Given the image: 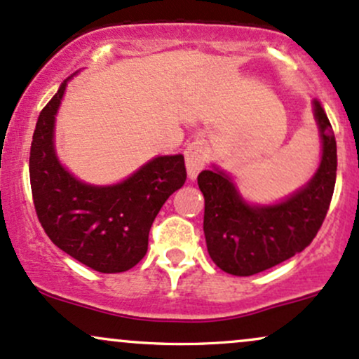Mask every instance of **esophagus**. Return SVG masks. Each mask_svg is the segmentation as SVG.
Instances as JSON below:
<instances>
[{
    "label": "esophagus",
    "instance_id": "obj_1",
    "mask_svg": "<svg viewBox=\"0 0 359 359\" xmlns=\"http://www.w3.org/2000/svg\"><path fill=\"white\" fill-rule=\"evenodd\" d=\"M184 159H187V172L188 178L195 180L198 176V172L205 168L207 163V151L201 140H195L184 151Z\"/></svg>",
    "mask_w": 359,
    "mask_h": 359
}]
</instances>
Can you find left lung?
I'll use <instances>...</instances> for the list:
<instances>
[{"label": "left lung", "instance_id": "left-lung-1", "mask_svg": "<svg viewBox=\"0 0 359 359\" xmlns=\"http://www.w3.org/2000/svg\"><path fill=\"white\" fill-rule=\"evenodd\" d=\"M312 107L320 132V164L312 180L288 198L252 205L222 169L213 166L198 175L208 255L229 275H256L302 252L327 215L336 184V137L319 100H313Z\"/></svg>", "mask_w": 359, "mask_h": 359}]
</instances>
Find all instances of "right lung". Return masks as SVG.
I'll list each match as a JSON object with an SVG mask.
<instances>
[{
    "mask_svg": "<svg viewBox=\"0 0 359 359\" xmlns=\"http://www.w3.org/2000/svg\"><path fill=\"white\" fill-rule=\"evenodd\" d=\"M71 78L60 84L35 126L28 164L35 212L64 252L95 271L122 273L146 256L156 215L187 181L184 158L158 156L108 187L74 178L60 164L54 146L55 115Z\"/></svg>",
    "mask_w": 359,
    "mask_h": 359,
    "instance_id": "1",
    "label": "right lung"
}]
</instances>
